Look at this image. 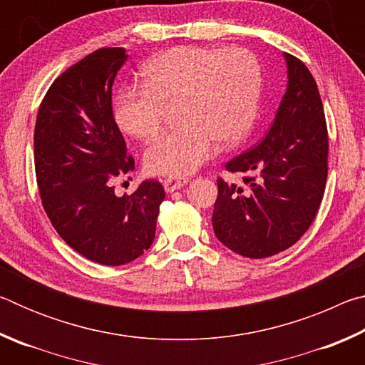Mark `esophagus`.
I'll return each instance as SVG.
<instances>
[{
    "label": "esophagus",
    "mask_w": 365,
    "mask_h": 365,
    "mask_svg": "<svg viewBox=\"0 0 365 365\" xmlns=\"http://www.w3.org/2000/svg\"><path fill=\"white\" fill-rule=\"evenodd\" d=\"M164 188L168 193H170V191H175L178 188H182L183 185L188 183V178L187 177H168L164 178Z\"/></svg>",
    "instance_id": "obj_1"
}]
</instances>
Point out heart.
Returning a JSON list of instances; mask_svg holds the SVG:
<instances>
[{"mask_svg": "<svg viewBox=\"0 0 365 365\" xmlns=\"http://www.w3.org/2000/svg\"><path fill=\"white\" fill-rule=\"evenodd\" d=\"M145 85H125L114 98L119 127L146 140L163 125L165 106L175 104L177 125L158 135L145 151L150 174L178 177L193 172L217 146L242 141L255 120L262 73L245 48L177 46L143 67Z\"/></svg>", "mask_w": 365, "mask_h": 365, "instance_id": "heart-1", "label": "heart"}]
</instances>
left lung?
<instances>
[{"instance_id": "obj_1", "label": "left lung", "mask_w": 365, "mask_h": 365, "mask_svg": "<svg viewBox=\"0 0 365 365\" xmlns=\"http://www.w3.org/2000/svg\"><path fill=\"white\" fill-rule=\"evenodd\" d=\"M288 88L265 138L225 164L243 172V187L217 178L215 237L251 259L274 256L307 232L322 202L329 174V132L316 80L285 53Z\"/></svg>"}]
</instances>
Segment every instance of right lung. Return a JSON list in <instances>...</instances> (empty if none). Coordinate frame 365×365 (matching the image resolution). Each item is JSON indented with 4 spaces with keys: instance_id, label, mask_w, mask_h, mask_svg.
Masks as SVG:
<instances>
[{
    "instance_id": "add662e5",
    "label": "right lung",
    "mask_w": 365,
    "mask_h": 365,
    "mask_svg": "<svg viewBox=\"0 0 365 365\" xmlns=\"http://www.w3.org/2000/svg\"><path fill=\"white\" fill-rule=\"evenodd\" d=\"M123 48H101L49 86L34 133L41 205L59 237L78 255L122 265L150 248L165 191L146 180L117 196L114 180L135 169L113 114V83Z\"/></svg>"
}]
</instances>
